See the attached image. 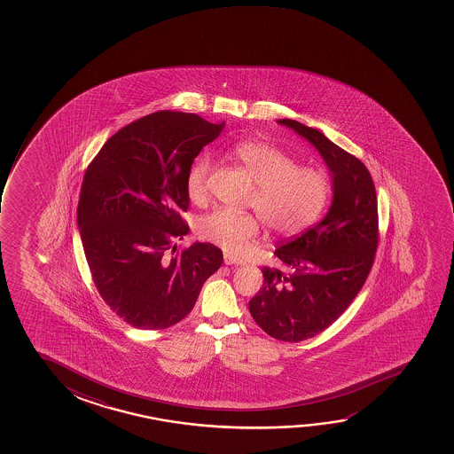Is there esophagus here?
Instances as JSON below:
<instances>
[{
    "instance_id": "34e87169",
    "label": "esophagus",
    "mask_w": 454,
    "mask_h": 454,
    "mask_svg": "<svg viewBox=\"0 0 454 454\" xmlns=\"http://www.w3.org/2000/svg\"><path fill=\"white\" fill-rule=\"evenodd\" d=\"M224 263H226V265H243V261L236 259V257H232V255L224 254Z\"/></svg>"
}]
</instances>
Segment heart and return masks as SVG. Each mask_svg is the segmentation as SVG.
Segmentation results:
<instances>
[{
	"mask_svg": "<svg viewBox=\"0 0 454 454\" xmlns=\"http://www.w3.org/2000/svg\"><path fill=\"white\" fill-rule=\"evenodd\" d=\"M231 155L254 181L248 205L254 207L268 230L293 236L317 222L329 203L332 180L324 168H301L293 156L263 141H243L232 147ZM214 162L201 155L186 175L189 199L201 203L207 193V180ZM195 234L231 254H240L259 234L254 214L215 209L200 217Z\"/></svg>",
	"mask_w": 454,
	"mask_h": 454,
	"instance_id": "obj_1",
	"label": "heart"
}]
</instances>
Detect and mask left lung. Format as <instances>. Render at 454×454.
Wrapping results in <instances>:
<instances>
[{
    "instance_id": "left-lung-1",
    "label": "left lung",
    "mask_w": 454,
    "mask_h": 454,
    "mask_svg": "<svg viewBox=\"0 0 454 454\" xmlns=\"http://www.w3.org/2000/svg\"><path fill=\"white\" fill-rule=\"evenodd\" d=\"M278 122L317 147L333 181L327 215L274 251L284 268H262L263 286L249 301L268 335L299 342L335 323L364 286L379 247V211L372 176L356 156L298 121Z\"/></svg>"
}]
</instances>
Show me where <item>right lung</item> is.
<instances>
[{
	"instance_id": "right-lung-1",
	"label": "right lung",
	"mask_w": 454,
	"mask_h": 454,
	"mask_svg": "<svg viewBox=\"0 0 454 454\" xmlns=\"http://www.w3.org/2000/svg\"><path fill=\"white\" fill-rule=\"evenodd\" d=\"M199 114L156 112L122 127L90 162L77 206L82 245L102 299L131 327L186 317L223 263L212 243L176 249L189 232L186 175L223 130Z\"/></svg>"
}]
</instances>
